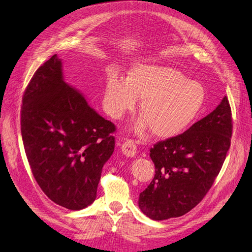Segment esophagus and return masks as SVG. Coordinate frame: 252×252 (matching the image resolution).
<instances>
[{
	"label": "esophagus",
	"mask_w": 252,
	"mask_h": 252,
	"mask_svg": "<svg viewBox=\"0 0 252 252\" xmlns=\"http://www.w3.org/2000/svg\"><path fill=\"white\" fill-rule=\"evenodd\" d=\"M121 152L126 157H134L136 154V145L132 140H127L121 145Z\"/></svg>",
	"instance_id": "1"
}]
</instances>
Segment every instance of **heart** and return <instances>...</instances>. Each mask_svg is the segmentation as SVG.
I'll use <instances>...</instances> for the list:
<instances>
[{
  "instance_id": "obj_1",
  "label": "heart",
  "mask_w": 252,
  "mask_h": 252,
  "mask_svg": "<svg viewBox=\"0 0 252 252\" xmlns=\"http://www.w3.org/2000/svg\"><path fill=\"white\" fill-rule=\"evenodd\" d=\"M141 99L142 118L136 130L151 129L160 138L180 135L199 116L206 100L202 85L169 66L137 63L125 78L109 71L105 80L103 105L107 114L120 119Z\"/></svg>"
}]
</instances>
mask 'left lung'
<instances>
[{
	"mask_svg": "<svg viewBox=\"0 0 252 252\" xmlns=\"http://www.w3.org/2000/svg\"><path fill=\"white\" fill-rule=\"evenodd\" d=\"M232 110L228 99L180 135L151 148L155 176L140 194L138 207L153 220L184 216L199 203L223 165L231 146Z\"/></svg>",
	"mask_w": 252,
	"mask_h": 252,
	"instance_id": "8db88e82",
	"label": "left lung"
}]
</instances>
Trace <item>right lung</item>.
<instances>
[{
    "instance_id": "add662e5",
    "label": "right lung",
    "mask_w": 252,
    "mask_h": 252,
    "mask_svg": "<svg viewBox=\"0 0 252 252\" xmlns=\"http://www.w3.org/2000/svg\"><path fill=\"white\" fill-rule=\"evenodd\" d=\"M62 67L53 55L27 85L21 136L44 194L69 210H81L95 200L101 169L115 149L116 126L63 81Z\"/></svg>"
}]
</instances>
